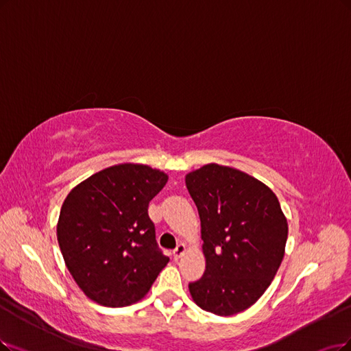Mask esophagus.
I'll return each mask as SVG.
<instances>
[{
	"label": "esophagus",
	"instance_id": "obj_1",
	"mask_svg": "<svg viewBox=\"0 0 351 351\" xmlns=\"http://www.w3.org/2000/svg\"><path fill=\"white\" fill-rule=\"evenodd\" d=\"M185 250H186L185 244H178V245H176V249L172 252V256H173L175 261H178V258H179L180 256H182V254L185 253Z\"/></svg>",
	"mask_w": 351,
	"mask_h": 351
}]
</instances>
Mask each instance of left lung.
Masks as SVG:
<instances>
[{
  "instance_id": "obj_1",
  "label": "left lung",
  "mask_w": 351,
  "mask_h": 351,
  "mask_svg": "<svg viewBox=\"0 0 351 351\" xmlns=\"http://www.w3.org/2000/svg\"><path fill=\"white\" fill-rule=\"evenodd\" d=\"M201 219L205 271L189 283L193 302L228 317L250 308L285 256L288 221L278 197L239 169L205 165L185 178Z\"/></svg>"
}]
</instances>
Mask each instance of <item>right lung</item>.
Here are the masks:
<instances>
[{
	"label": "right lung",
	"instance_id": "right-lung-1",
	"mask_svg": "<svg viewBox=\"0 0 351 351\" xmlns=\"http://www.w3.org/2000/svg\"><path fill=\"white\" fill-rule=\"evenodd\" d=\"M166 182L167 175L159 169L121 163L89 176L68 193L58 243L89 300L112 308L134 304L167 265L147 213Z\"/></svg>",
	"mask_w": 351,
	"mask_h": 351
}]
</instances>
